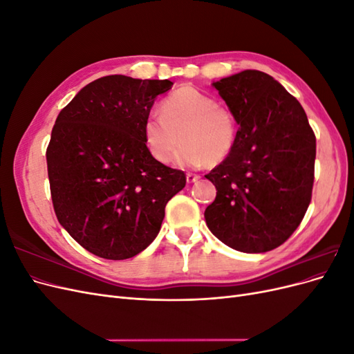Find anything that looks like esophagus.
<instances>
[{
    "mask_svg": "<svg viewBox=\"0 0 354 354\" xmlns=\"http://www.w3.org/2000/svg\"><path fill=\"white\" fill-rule=\"evenodd\" d=\"M199 178H201V176H199V174H195V173H187V174H186L187 183H195V181H198Z\"/></svg>",
    "mask_w": 354,
    "mask_h": 354,
    "instance_id": "esophagus-1",
    "label": "esophagus"
}]
</instances>
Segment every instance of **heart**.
<instances>
[{
  "mask_svg": "<svg viewBox=\"0 0 354 354\" xmlns=\"http://www.w3.org/2000/svg\"><path fill=\"white\" fill-rule=\"evenodd\" d=\"M238 122L226 106L194 87H181L160 102V115L151 113L143 122V138L149 153L168 164L176 147L181 167L218 164L236 142Z\"/></svg>",
  "mask_w": 354,
  "mask_h": 354,
  "instance_id": "b5f03b06",
  "label": "heart"
}]
</instances>
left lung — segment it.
I'll list each match as a JSON object with an SVG mask.
<instances>
[{
    "mask_svg": "<svg viewBox=\"0 0 354 354\" xmlns=\"http://www.w3.org/2000/svg\"><path fill=\"white\" fill-rule=\"evenodd\" d=\"M212 85L239 130L230 155L205 176L217 189L203 214L207 226L236 251H272L312 201L315 133L303 106L270 75L243 71Z\"/></svg>",
    "mask_w": 354,
    "mask_h": 354,
    "instance_id": "left-lung-1",
    "label": "left lung"
}]
</instances>
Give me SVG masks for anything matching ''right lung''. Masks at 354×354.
Returning a JSON list of instances; mask_svg holds the SVG:
<instances>
[{
  "instance_id": "obj_1",
  "label": "right lung",
  "mask_w": 354,
  "mask_h": 354,
  "mask_svg": "<svg viewBox=\"0 0 354 354\" xmlns=\"http://www.w3.org/2000/svg\"><path fill=\"white\" fill-rule=\"evenodd\" d=\"M168 80L109 75L90 82L63 108L47 147L56 217L82 248L125 260L158 236L167 202L186 186L181 169L158 162L143 122Z\"/></svg>"
}]
</instances>
